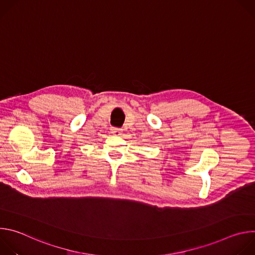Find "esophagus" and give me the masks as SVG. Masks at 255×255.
Returning <instances> with one entry per match:
<instances>
[{
  "mask_svg": "<svg viewBox=\"0 0 255 255\" xmlns=\"http://www.w3.org/2000/svg\"><path fill=\"white\" fill-rule=\"evenodd\" d=\"M111 132H112V134H115V135H122V129L111 128Z\"/></svg>",
  "mask_w": 255,
  "mask_h": 255,
  "instance_id": "esophagus-1",
  "label": "esophagus"
}]
</instances>
